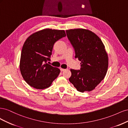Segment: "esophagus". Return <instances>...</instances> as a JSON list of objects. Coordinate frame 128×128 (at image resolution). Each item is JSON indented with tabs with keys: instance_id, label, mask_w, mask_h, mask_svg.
<instances>
[{
	"instance_id": "esophagus-1",
	"label": "esophagus",
	"mask_w": 128,
	"mask_h": 128,
	"mask_svg": "<svg viewBox=\"0 0 128 128\" xmlns=\"http://www.w3.org/2000/svg\"><path fill=\"white\" fill-rule=\"evenodd\" d=\"M66 70V69H64V68H60V70L61 71V72H64V70Z\"/></svg>"
}]
</instances>
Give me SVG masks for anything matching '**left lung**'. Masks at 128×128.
Instances as JSON below:
<instances>
[{"label":"left lung","mask_w":128,"mask_h":128,"mask_svg":"<svg viewBox=\"0 0 128 128\" xmlns=\"http://www.w3.org/2000/svg\"><path fill=\"white\" fill-rule=\"evenodd\" d=\"M67 36L75 51V58L80 62V70L70 69L69 78L78 91L90 92L105 77L108 57L100 38L91 31L85 29L66 30Z\"/></svg>","instance_id":"left-lung-1"}]
</instances>
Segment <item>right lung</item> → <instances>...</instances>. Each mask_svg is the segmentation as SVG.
Listing matches in <instances>:
<instances>
[{"label": "right lung", "instance_id": "obj_1", "mask_svg": "<svg viewBox=\"0 0 128 128\" xmlns=\"http://www.w3.org/2000/svg\"><path fill=\"white\" fill-rule=\"evenodd\" d=\"M66 36L64 30L45 29L31 34L23 45L20 61L21 75L30 86L45 89L51 86L60 69L46 63L53 45Z\"/></svg>", "mask_w": 128, "mask_h": 128}]
</instances>
